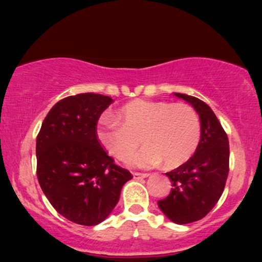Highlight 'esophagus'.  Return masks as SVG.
Instances as JSON below:
<instances>
[{"instance_id": "34e87169", "label": "esophagus", "mask_w": 262, "mask_h": 262, "mask_svg": "<svg viewBox=\"0 0 262 262\" xmlns=\"http://www.w3.org/2000/svg\"><path fill=\"white\" fill-rule=\"evenodd\" d=\"M149 176V173H139V172H134L133 173V179L134 180H143L146 179Z\"/></svg>"}]
</instances>
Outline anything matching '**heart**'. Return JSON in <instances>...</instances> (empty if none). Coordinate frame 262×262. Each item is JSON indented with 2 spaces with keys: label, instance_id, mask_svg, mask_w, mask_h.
<instances>
[{
  "label": "heart",
  "instance_id": "1",
  "mask_svg": "<svg viewBox=\"0 0 262 262\" xmlns=\"http://www.w3.org/2000/svg\"><path fill=\"white\" fill-rule=\"evenodd\" d=\"M117 119L119 123L102 116L96 124V138L108 154L122 161L141 140L146 146L128 160L138 169H151L164 160L167 166H179L194 154L201 140L200 118L187 104L135 100L117 112Z\"/></svg>",
  "mask_w": 262,
  "mask_h": 262
}]
</instances>
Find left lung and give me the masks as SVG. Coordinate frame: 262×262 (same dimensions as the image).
Returning <instances> with one entry per match:
<instances>
[{
  "instance_id": "8db88e82",
  "label": "left lung",
  "mask_w": 262,
  "mask_h": 262,
  "mask_svg": "<svg viewBox=\"0 0 262 262\" xmlns=\"http://www.w3.org/2000/svg\"><path fill=\"white\" fill-rule=\"evenodd\" d=\"M173 95L188 102L200 116L201 140L187 162L166 172L172 188L158 206L171 222L187 224L206 217L223 193L229 172V140L208 104L193 96Z\"/></svg>"
}]
</instances>
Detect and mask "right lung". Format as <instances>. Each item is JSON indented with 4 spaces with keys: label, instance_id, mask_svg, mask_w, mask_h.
Instances as JSON below:
<instances>
[{
    "label": "right lung",
    "instance_id": "1",
    "mask_svg": "<svg viewBox=\"0 0 262 262\" xmlns=\"http://www.w3.org/2000/svg\"><path fill=\"white\" fill-rule=\"evenodd\" d=\"M110 96L79 93L54 104L37 137V176L52 206L76 224H100L118 203L128 170L114 164L96 138Z\"/></svg>",
    "mask_w": 262,
    "mask_h": 262
}]
</instances>
